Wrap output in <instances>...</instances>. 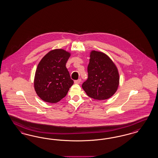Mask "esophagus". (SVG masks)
Here are the masks:
<instances>
[{
    "instance_id": "obj_1",
    "label": "esophagus",
    "mask_w": 158,
    "mask_h": 158,
    "mask_svg": "<svg viewBox=\"0 0 158 158\" xmlns=\"http://www.w3.org/2000/svg\"><path fill=\"white\" fill-rule=\"evenodd\" d=\"M81 79H78V80L75 81H74V83H75V84H79V83H81Z\"/></svg>"
}]
</instances>
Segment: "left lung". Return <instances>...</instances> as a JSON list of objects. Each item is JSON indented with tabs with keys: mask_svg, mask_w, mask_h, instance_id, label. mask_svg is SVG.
Masks as SVG:
<instances>
[{
	"mask_svg": "<svg viewBox=\"0 0 158 158\" xmlns=\"http://www.w3.org/2000/svg\"><path fill=\"white\" fill-rule=\"evenodd\" d=\"M87 67L88 79L82 84L87 95L96 100L110 98L117 91L119 85L118 68L104 53L91 50Z\"/></svg>",
	"mask_w": 158,
	"mask_h": 158,
	"instance_id": "1",
	"label": "left lung"
}]
</instances>
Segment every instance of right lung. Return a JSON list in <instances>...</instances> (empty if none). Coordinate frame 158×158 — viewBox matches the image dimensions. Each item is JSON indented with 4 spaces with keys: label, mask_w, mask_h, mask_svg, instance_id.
Masks as SVG:
<instances>
[{
    "label": "right lung",
    "mask_w": 158,
    "mask_h": 158,
    "mask_svg": "<svg viewBox=\"0 0 158 158\" xmlns=\"http://www.w3.org/2000/svg\"><path fill=\"white\" fill-rule=\"evenodd\" d=\"M71 53L62 48L54 49L47 53L38 65L34 88L42 100L56 103L67 95L73 81L66 68Z\"/></svg>",
    "instance_id": "add662e5"
}]
</instances>
